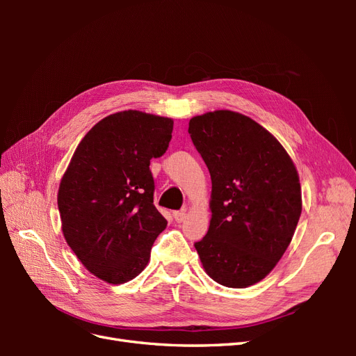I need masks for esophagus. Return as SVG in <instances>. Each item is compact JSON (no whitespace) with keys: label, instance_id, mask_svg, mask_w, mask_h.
Returning <instances> with one entry per match:
<instances>
[{"label":"esophagus","instance_id":"obj_1","mask_svg":"<svg viewBox=\"0 0 356 356\" xmlns=\"http://www.w3.org/2000/svg\"><path fill=\"white\" fill-rule=\"evenodd\" d=\"M186 215H187L186 209L175 211V212H174V218H175V221H177V222H182V221L186 220Z\"/></svg>","mask_w":356,"mask_h":356}]
</instances>
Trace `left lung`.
Masks as SVG:
<instances>
[{"label": "left lung", "mask_w": 356, "mask_h": 356, "mask_svg": "<svg viewBox=\"0 0 356 356\" xmlns=\"http://www.w3.org/2000/svg\"><path fill=\"white\" fill-rule=\"evenodd\" d=\"M188 134L212 181L209 230L195 243L202 266L224 286H251L273 270L294 236L297 169L270 132L239 113L193 117Z\"/></svg>", "instance_id": "left-lung-1"}]
</instances>
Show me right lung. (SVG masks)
<instances>
[{"label":"right lung","instance_id":"1","mask_svg":"<svg viewBox=\"0 0 356 356\" xmlns=\"http://www.w3.org/2000/svg\"><path fill=\"white\" fill-rule=\"evenodd\" d=\"M174 120L127 110L96 123L63 174L58 208L63 238L83 266L108 284L141 273L168 221L153 203L149 160L163 156Z\"/></svg>","mask_w":356,"mask_h":356}]
</instances>
